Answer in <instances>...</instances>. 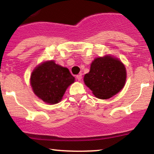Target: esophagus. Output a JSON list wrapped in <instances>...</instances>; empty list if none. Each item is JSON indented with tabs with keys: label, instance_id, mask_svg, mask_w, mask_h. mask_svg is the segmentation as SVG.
Listing matches in <instances>:
<instances>
[{
	"label": "esophagus",
	"instance_id": "34e87169",
	"mask_svg": "<svg viewBox=\"0 0 154 154\" xmlns=\"http://www.w3.org/2000/svg\"><path fill=\"white\" fill-rule=\"evenodd\" d=\"M76 79H77L79 81H81V79H82V75H81V74H80V75H76Z\"/></svg>",
	"mask_w": 154,
	"mask_h": 154
}]
</instances>
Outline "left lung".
<instances>
[{"mask_svg": "<svg viewBox=\"0 0 154 154\" xmlns=\"http://www.w3.org/2000/svg\"><path fill=\"white\" fill-rule=\"evenodd\" d=\"M126 75L125 67L120 60L105 55L94 59L84 81L96 97L107 99L122 89Z\"/></svg>", "mask_w": 154, "mask_h": 154, "instance_id": "8db88e82", "label": "left lung"}]
</instances>
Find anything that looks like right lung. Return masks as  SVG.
Returning a JSON list of instances; mask_svg holds the SVG:
<instances>
[{"mask_svg":"<svg viewBox=\"0 0 154 154\" xmlns=\"http://www.w3.org/2000/svg\"><path fill=\"white\" fill-rule=\"evenodd\" d=\"M75 81L69 70L55 61H45L32 73L30 84L36 96L45 102L55 104L60 102L67 88Z\"/></svg>","mask_w":154,"mask_h":154,"instance_id":"add662e5","label":"right lung"}]
</instances>
